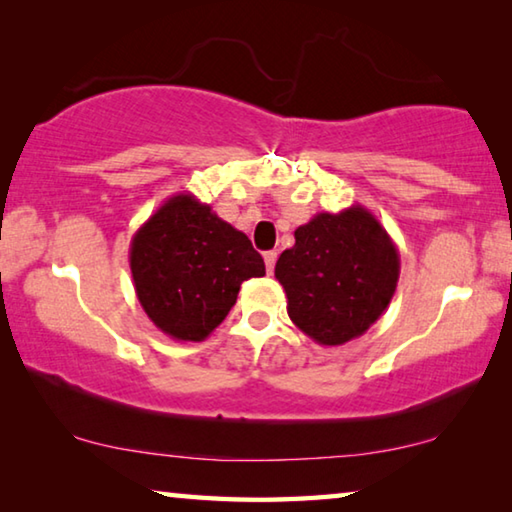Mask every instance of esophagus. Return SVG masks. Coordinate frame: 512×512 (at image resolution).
<instances>
[{"instance_id": "esophagus-1", "label": "esophagus", "mask_w": 512, "mask_h": 512, "mask_svg": "<svg viewBox=\"0 0 512 512\" xmlns=\"http://www.w3.org/2000/svg\"><path fill=\"white\" fill-rule=\"evenodd\" d=\"M275 262H277V253H275V250H266V253H264V264H266V271H268V275L273 273Z\"/></svg>"}]
</instances>
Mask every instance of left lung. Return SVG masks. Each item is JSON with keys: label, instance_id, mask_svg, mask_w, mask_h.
<instances>
[{"label": "left lung", "instance_id": "8db88e82", "mask_svg": "<svg viewBox=\"0 0 512 512\" xmlns=\"http://www.w3.org/2000/svg\"><path fill=\"white\" fill-rule=\"evenodd\" d=\"M293 237L296 244L275 264L293 325L320 345H343L368 332L400 280V253L384 225L352 205L316 214Z\"/></svg>", "mask_w": 512, "mask_h": 512}]
</instances>
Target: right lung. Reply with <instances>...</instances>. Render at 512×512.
<instances>
[{"label":"right lung","mask_w":512,"mask_h":512,"mask_svg":"<svg viewBox=\"0 0 512 512\" xmlns=\"http://www.w3.org/2000/svg\"><path fill=\"white\" fill-rule=\"evenodd\" d=\"M135 293L173 341H205L237 302L241 284L266 275L244 232L189 192L155 210L131 241Z\"/></svg>","instance_id":"add662e5"}]
</instances>
